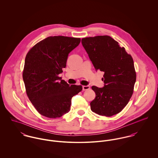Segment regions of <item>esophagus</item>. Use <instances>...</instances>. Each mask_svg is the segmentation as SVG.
I'll use <instances>...</instances> for the list:
<instances>
[{
	"instance_id": "esophagus-1",
	"label": "esophagus",
	"mask_w": 158,
	"mask_h": 158,
	"mask_svg": "<svg viewBox=\"0 0 158 158\" xmlns=\"http://www.w3.org/2000/svg\"><path fill=\"white\" fill-rule=\"evenodd\" d=\"M83 90H87L90 89V86L89 85L88 86H83Z\"/></svg>"
}]
</instances>
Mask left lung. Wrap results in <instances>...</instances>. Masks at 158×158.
I'll use <instances>...</instances> for the list:
<instances>
[{
	"mask_svg": "<svg viewBox=\"0 0 158 158\" xmlns=\"http://www.w3.org/2000/svg\"><path fill=\"white\" fill-rule=\"evenodd\" d=\"M81 43L95 70L105 73L104 86H92L95 93L92 111L106 117L120 113L132 96L136 80L131 56L110 36L83 38Z\"/></svg>",
	"mask_w": 158,
	"mask_h": 158,
	"instance_id": "1",
	"label": "left lung"
}]
</instances>
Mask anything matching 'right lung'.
I'll return each mask as SVG.
<instances>
[{
    "instance_id": "add662e5",
    "label": "right lung",
    "mask_w": 158,
    "mask_h": 158,
    "mask_svg": "<svg viewBox=\"0 0 158 158\" xmlns=\"http://www.w3.org/2000/svg\"><path fill=\"white\" fill-rule=\"evenodd\" d=\"M80 38L49 36L34 45L26 55L23 80L27 96L38 113L60 117L70 110L72 98L81 86H70L58 75L66 68L69 53Z\"/></svg>"
}]
</instances>
